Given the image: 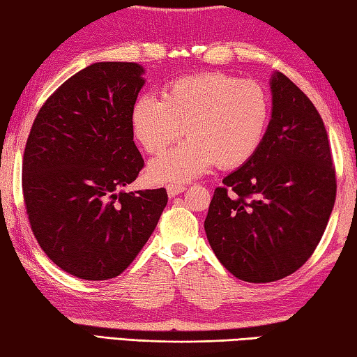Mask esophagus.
I'll use <instances>...</instances> for the list:
<instances>
[{
    "instance_id": "esophagus-1",
    "label": "esophagus",
    "mask_w": 357,
    "mask_h": 357,
    "mask_svg": "<svg viewBox=\"0 0 357 357\" xmlns=\"http://www.w3.org/2000/svg\"><path fill=\"white\" fill-rule=\"evenodd\" d=\"M184 190H185L184 185H174V184L167 185V193H168V197H170V198L179 195V193H183Z\"/></svg>"
}]
</instances>
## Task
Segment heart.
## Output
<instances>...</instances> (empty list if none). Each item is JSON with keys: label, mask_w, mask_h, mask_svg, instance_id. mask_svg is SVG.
Listing matches in <instances>:
<instances>
[{"label": "heart", "mask_w": 357, "mask_h": 357, "mask_svg": "<svg viewBox=\"0 0 357 357\" xmlns=\"http://www.w3.org/2000/svg\"><path fill=\"white\" fill-rule=\"evenodd\" d=\"M271 121L269 93L259 82L223 72H198L174 78L162 100L142 96L130 112L134 135L149 154L189 140L149 164L155 183L184 184L211 167L231 170L252 160L261 148Z\"/></svg>", "instance_id": "1"}]
</instances>
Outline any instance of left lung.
<instances>
[{
	"label": "left lung",
	"mask_w": 357,
	"mask_h": 357,
	"mask_svg": "<svg viewBox=\"0 0 357 357\" xmlns=\"http://www.w3.org/2000/svg\"><path fill=\"white\" fill-rule=\"evenodd\" d=\"M273 114L252 160L217 187L204 231L219 261L250 283L280 280L315 252L335 203L328 132L312 100L282 72Z\"/></svg>",
	"instance_id": "obj_1"
}]
</instances>
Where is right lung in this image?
I'll list each match as a JSON object with an SVG mask.
<instances>
[{
  "mask_svg": "<svg viewBox=\"0 0 357 357\" xmlns=\"http://www.w3.org/2000/svg\"><path fill=\"white\" fill-rule=\"evenodd\" d=\"M137 63H94L59 86L36 116L22 167L23 198L40 249L83 280L119 275L165 209V189L124 192L144 160L130 112Z\"/></svg>",
  "mask_w": 357,
  "mask_h": 357,
  "instance_id": "add662e5",
  "label": "right lung"
}]
</instances>
